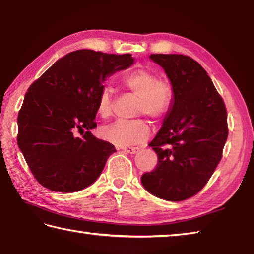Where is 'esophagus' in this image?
Masks as SVG:
<instances>
[{
	"instance_id": "obj_1",
	"label": "esophagus",
	"mask_w": 254,
	"mask_h": 254,
	"mask_svg": "<svg viewBox=\"0 0 254 254\" xmlns=\"http://www.w3.org/2000/svg\"><path fill=\"white\" fill-rule=\"evenodd\" d=\"M140 148L139 147H131V146H123L122 147V150L128 152V154H135L138 150H139Z\"/></svg>"
}]
</instances>
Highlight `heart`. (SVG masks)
Instances as JSON below:
<instances>
[{"label": "heart", "instance_id": "obj_1", "mask_svg": "<svg viewBox=\"0 0 254 254\" xmlns=\"http://www.w3.org/2000/svg\"><path fill=\"white\" fill-rule=\"evenodd\" d=\"M122 83L138 97L136 115H147L155 122H160L168 115L174 103V88L168 80L160 79L156 71L149 68L133 69L123 76ZM97 111L104 119L113 116L114 96L111 87H105L100 92ZM149 133L150 125L143 118L130 122L118 121L100 129L103 139L118 145L141 142Z\"/></svg>", "mask_w": 254, "mask_h": 254}]
</instances>
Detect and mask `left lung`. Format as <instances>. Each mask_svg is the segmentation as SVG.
Returning a JSON list of instances; mask_svg holds the SVG:
<instances>
[{
  "label": "left lung",
  "instance_id": "1",
  "mask_svg": "<svg viewBox=\"0 0 254 254\" xmlns=\"http://www.w3.org/2000/svg\"><path fill=\"white\" fill-rule=\"evenodd\" d=\"M168 75L175 97L164 125L149 146L155 169L141 184L156 197L183 201L207 185L222 158L228 138L227 109L207 71L181 54H151Z\"/></svg>",
  "mask_w": 254,
  "mask_h": 254
}]
</instances>
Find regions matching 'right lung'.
Segmentation results:
<instances>
[{"mask_svg":"<svg viewBox=\"0 0 254 254\" xmlns=\"http://www.w3.org/2000/svg\"><path fill=\"white\" fill-rule=\"evenodd\" d=\"M132 63L130 54L75 51L28 87L17 116V145L43 187L74 192L102 174L116 149L90 132L97 127L99 94L107 76Z\"/></svg>","mask_w":254,"mask_h":254,"instance_id":"add662e5","label":"right lung"}]
</instances>
